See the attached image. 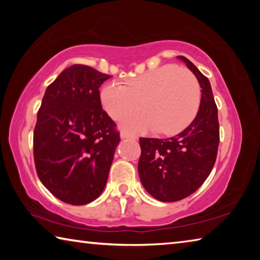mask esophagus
<instances>
[{
    "instance_id": "1",
    "label": "esophagus",
    "mask_w": 260,
    "mask_h": 260,
    "mask_svg": "<svg viewBox=\"0 0 260 260\" xmlns=\"http://www.w3.org/2000/svg\"><path fill=\"white\" fill-rule=\"evenodd\" d=\"M120 138H121V139H132V140H135L136 136L131 135L129 133H126V132H121V133H120Z\"/></svg>"
}]
</instances>
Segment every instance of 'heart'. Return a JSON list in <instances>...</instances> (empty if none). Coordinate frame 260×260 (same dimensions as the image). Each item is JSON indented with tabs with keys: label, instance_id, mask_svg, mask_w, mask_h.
<instances>
[{
	"label": "heart",
	"instance_id": "1",
	"mask_svg": "<svg viewBox=\"0 0 260 260\" xmlns=\"http://www.w3.org/2000/svg\"><path fill=\"white\" fill-rule=\"evenodd\" d=\"M102 107L114 120L139 112L148 114L128 118L122 128L132 133L158 129L165 135L177 134L195 118L201 103V87L186 69L164 65L126 83L111 82L101 91Z\"/></svg>",
	"mask_w": 260,
	"mask_h": 260
}]
</instances>
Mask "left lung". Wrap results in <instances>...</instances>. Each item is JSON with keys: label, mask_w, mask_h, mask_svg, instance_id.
I'll list each match as a JSON object with an SVG mask.
<instances>
[{"label": "left lung", "mask_w": 260, "mask_h": 260, "mask_svg": "<svg viewBox=\"0 0 260 260\" xmlns=\"http://www.w3.org/2000/svg\"><path fill=\"white\" fill-rule=\"evenodd\" d=\"M201 85V105L195 119L169 139H140V180L160 202H177L191 195L209 177L219 146L218 109L209 79L190 60L178 56Z\"/></svg>", "instance_id": "8db88e82"}]
</instances>
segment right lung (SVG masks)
<instances>
[{
    "mask_svg": "<svg viewBox=\"0 0 260 260\" xmlns=\"http://www.w3.org/2000/svg\"><path fill=\"white\" fill-rule=\"evenodd\" d=\"M110 76L86 65L65 69L46 89L33 135L38 177L57 199L83 205L107 184L116 124L102 109L99 88Z\"/></svg>",
    "mask_w": 260,
    "mask_h": 260,
    "instance_id": "1",
    "label": "right lung"
}]
</instances>
